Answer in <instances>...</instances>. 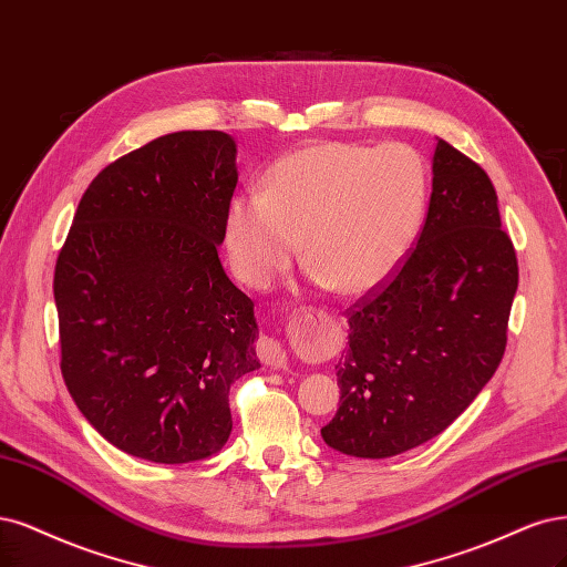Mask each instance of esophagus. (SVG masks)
Here are the masks:
<instances>
[{"label": "esophagus", "mask_w": 567, "mask_h": 567, "mask_svg": "<svg viewBox=\"0 0 567 567\" xmlns=\"http://www.w3.org/2000/svg\"><path fill=\"white\" fill-rule=\"evenodd\" d=\"M258 354H260V361L271 368H286V363H288L286 349L275 338H262L258 342Z\"/></svg>", "instance_id": "obj_1"}]
</instances>
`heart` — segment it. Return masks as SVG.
<instances>
[{"mask_svg": "<svg viewBox=\"0 0 567 567\" xmlns=\"http://www.w3.org/2000/svg\"><path fill=\"white\" fill-rule=\"evenodd\" d=\"M426 206V171L405 145L321 141L271 166L265 192L229 206L227 248L250 288H267L298 258L342 296L373 290L401 265Z\"/></svg>", "mask_w": 567, "mask_h": 567, "instance_id": "1", "label": "heart"}]
</instances>
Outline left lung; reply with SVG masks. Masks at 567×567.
I'll return each instance as SVG.
<instances>
[{"instance_id":"8db88e82","label":"left lung","mask_w":567,"mask_h":567,"mask_svg":"<svg viewBox=\"0 0 567 567\" xmlns=\"http://www.w3.org/2000/svg\"><path fill=\"white\" fill-rule=\"evenodd\" d=\"M516 288V250L491 178L439 141L417 239L392 277L347 309L342 396L323 441L382 460L439 436L495 375Z\"/></svg>"}]
</instances>
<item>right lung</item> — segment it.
I'll list each match as a JSON object with an SVG mask.
<instances>
[{
    "instance_id": "right-lung-1",
    "label": "right lung",
    "mask_w": 567,
    "mask_h": 567,
    "mask_svg": "<svg viewBox=\"0 0 567 567\" xmlns=\"http://www.w3.org/2000/svg\"><path fill=\"white\" fill-rule=\"evenodd\" d=\"M223 131H178L95 175L58 252L61 373L120 451L159 464L218 453L229 389L256 370L252 300L218 258L239 173Z\"/></svg>"
}]
</instances>
